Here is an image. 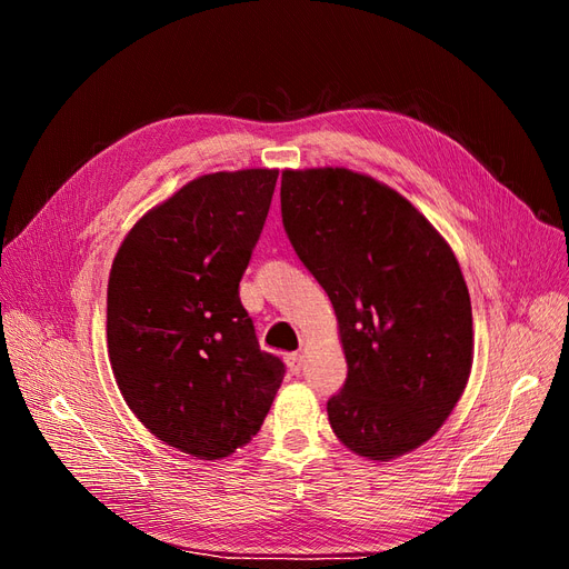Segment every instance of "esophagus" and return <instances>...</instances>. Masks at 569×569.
I'll use <instances>...</instances> for the list:
<instances>
[{"label":"esophagus","instance_id":"obj_1","mask_svg":"<svg viewBox=\"0 0 569 569\" xmlns=\"http://www.w3.org/2000/svg\"><path fill=\"white\" fill-rule=\"evenodd\" d=\"M286 363H288L290 373H292V376H298V373L302 371V355H298V352L286 355Z\"/></svg>","mask_w":569,"mask_h":569}]
</instances>
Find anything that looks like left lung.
Instances as JSON below:
<instances>
[{
    "label": "left lung",
    "mask_w": 569,
    "mask_h": 569,
    "mask_svg": "<svg viewBox=\"0 0 569 569\" xmlns=\"http://www.w3.org/2000/svg\"><path fill=\"white\" fill-rule=\"evenodd\" d=\"M283 229L333 302L347 359L328 399L340 442L371 461L418 449L461 399L472 309L449 243L405 196L345 170H286Z\"/></svg>",
    "instance_id": "obj_1"
}]
</instances>
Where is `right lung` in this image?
Returning <instances> with one entry per match:
<instances>
[{"label": "right lung", "mask_w": 569, "mask_h": 569, "mask_svg": "<svg viewBox=\"0 0 569 569\" xmlns=\"http://www.w3.org/2000/svg\"><path fill=\"white\" fill-rule=\"evenodd\" d=\"M277 177L189 181L124 236L108 279V359L127 407L160 442L206 461L258 435L286 373L238 298Z\"/></svg>", "instance_id": "right-lung-1"}]
</instances>
